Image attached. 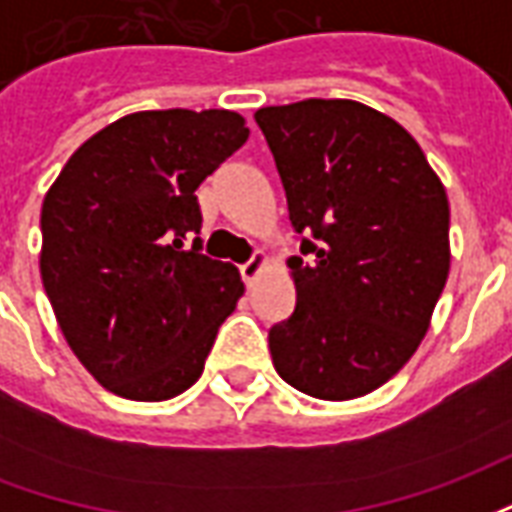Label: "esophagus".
<instances>
[{
  "mask_svg": "<svg viewBox=\"0 0 512 512\" xmlns=\"http://www.w3.org/2000/svg\"><path fill=\"white\" fill-rule=\"evenodd\" d=\"M263 266H266V255H263V252H255V255L246 260L244 266H241V277H244L246 285L255 282V277L263 271Z\"/></svg>",
  "mask_w": 512,
  "mask_h": 512,
  "instance_id": "obj_1",
  "label": "esophagus"
}]
</instances>
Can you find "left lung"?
I'll return each mask as SVG.
<instances>
[{
  "mask_svg": "<svg viewBox=\"0 0 512 512\" xmlns=\"http://www.w3.org/2000/svg\"><path fill=\"white\" fill-rule=\"evenodd\" d=\"M301 255L296 310L268 329L299 392L351 400L417 351L450 271V205L406 128L345 98L257 109Z\"/></svg>",
  "mask_w": 512,
  "mask_h": 512,
  "instance_id": "left-lung-1",
  "label": "left lung"
}]
</instances>
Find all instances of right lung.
<instances>
[{
	"mask_svg": "<svg viewBox=\"0 0 512 512\" xmlns=\"http://www.w3.org/2000/svg\"><path fill=\"white\" fill-rule=\"evenodd\" d=\"M246 139L244 117L227 109L136 112L90 136L46 194L43 288L71 351L109 392L153 403L202 376L244 282L202 255L194 191Z\"/></svg>",
	"mask_w": 512,
	"mask_h": 512,
	"instance_id": "add662e5",
	"label": "right lung"
}]
</instances>
